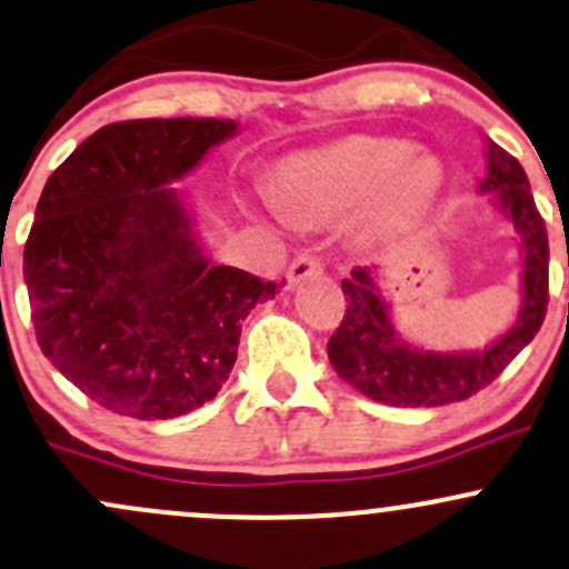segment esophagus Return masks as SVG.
Listing matches in <instances>:
<instances>
[{"label": "esophagus", "instance_id": "esophagus-1", "mask_svg": "<svg viewBox=\"0 0 569 569\" xmlns=\"http://www.w3.org/2000/svg\"><path fill=\"white\" fill-rule=\"evenodd\" d=\"M321 272H323V261L318 259L316 253H299L297 259L289 264L286 280H289V286H299L302 280L313 278V274H321Z\"/></svg>", "mask_w": 569, "mask_h": 569}]
</instances>
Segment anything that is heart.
I'll list each match as a JSON object with an SVG mask.
<instances>
[{"mask_svg":"<svg viewBox=\"0 0 569 569\" xmlns=\"http://www.w3.org/2000/svg\"><path fill=\"white\" fill-rule=\"evenodd\" d=\"M442 189V167L413 156L399 137H348L321 153L299 156L280 172V199L308 221H335L370 204L367 227L389 234L427 213Z\"/></svg>","mask_w":569,"mask_h":569,"instance_id":"b5f03b06","label":"heart"}]
</instances>
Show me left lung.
Masks as SVG:
<instances>
[{"label": "left lung", "instance_id": "left-lung-1", "mask_svg": "<svg viewBox=\"0 0 569 569\" xmlns=\"http://www.w3.org/2000/svg\"><path fill=\"white\" fill-rule=\"evenodd\" d=\"M489 174L480 183L495 191L499 208L513 221L523 248V305L518 321L495 346L480 353H427L405 346L389 321L367 267L342 280L346 316L329 340L335 372L361 395L397 408H437L461 402L502 376L505 367L540 332L548 310V232L523 167L505 148L486 140Z\"/></svg>", "mask_w": 569, "mask_h": 569}]
</instances>
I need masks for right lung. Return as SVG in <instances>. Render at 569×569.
Returning <instances> with one entry per match:
<instances>
[{"label": "right lung", "instance_id": "add662e5", "mask_svg": "<svg viewBox=\"0 0 569 569\" xmlns=\"http://www.w3.org/2000/svg\"><path fill=\"white\" fill-rule=\"evenodd\" d=\"M234 121L134 118L97 129L48 178L23 248L37 346L86 397L159 421L227 383L246 316L278 291L210 264L167 183Z\"/></svg>", "mask_w": 569, "mask_h": 569}]
</instances>
